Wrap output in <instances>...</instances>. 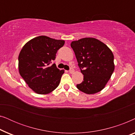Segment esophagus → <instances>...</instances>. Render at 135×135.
Masks as SVG:
<instances>
[{
	"instance_id": "esophagus-1",
	"label": "esophagus",
	"mask_w": 135,
	"mask_h": 135,
	"mask_svg": "<svg viewBox=\"0 0 135 135\" xmlns=\"http://www.w3.org/2000/svg\"><path fill=\"white\" fill-rule=\"evenodd\" d=\"M69 73H71V74H73V73H74V70L73 69H71L69 70Z\"/></svg>"
}]
</instances>
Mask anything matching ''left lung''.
Returning a JSON list of instances; mask_svg holds the SVG:
<instances>
[{"instance_id":"8db88e82","label":"left lung","mask_w":135,"mask_h":135,"mask_svg":"<svg viewBox=\"0 0 135 135\" xmlns=\"http://www.w3.org/2000/svg\"><path fill=\"white\" fill-rule=\"evenodd\" d=\"M78 66L84 75V81L77 88L86 94H95L105 87L114 71V55L100 40L86 37L73 41Z\"/></svg>"}]
</instances>
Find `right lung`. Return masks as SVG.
<instances>
[{
  "label": "right lung",
  "instance_id": "obj_1",
  "mask_svg": "<svg viewBox=\"0 0 135 135\" xmlns=\"http://www.w3.org/2000/svg\"><path fill=\"white\" fill-rule=\"evenodd\" d=\"M64 44L63 40L41 36L29 40L21 49L18 56L20 74L36 93H50L60 84L64 71L51 63Z\"/></svg>",
  "mask_w": 135,
  "mask_h": 135
}]
</instances>
